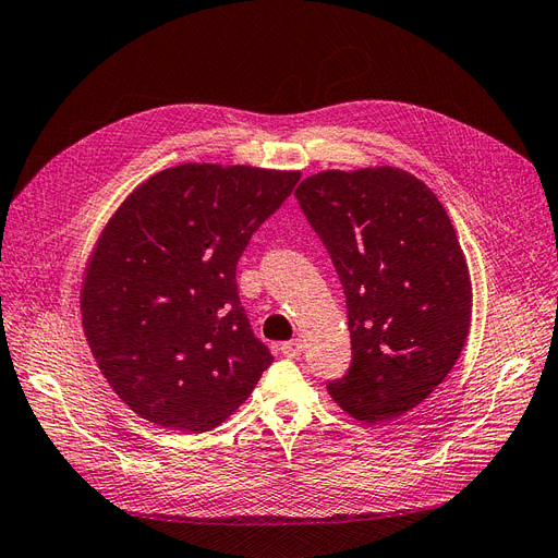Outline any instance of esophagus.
Here are the masks:
<instances>
[{
	"label": "esophagus",
	"mask_w": 558,
	"mask_h": 558,
	"mask_svg": "<svg viewBox=\"0 0 558 558\" xmlns=\"http://www.w3.org/2000/svg\"><path fill=\"white\" fill-rule=\"evenodd\" d=\"M281 354L283 356H288V360H298V356L302 354V350H304V343L300 341V339H293V341H286V343H281Z\"/></svg>",
	"instance_id": "esophagus-1"
}]
</instances>
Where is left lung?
<instances>
[{
	"label": "left lung",
	"mask_w": 558,
	"mask_h": 558,
	"mask_svg": "<svg viewBox=\"0 0 558 558\" xmlns=\"http://www.w3.org/2000/svg\"><path fill=\"white\" fill-rule=\"evenodd\" d=\"M341 279L352 362L327 391L354 418L416 408L456 366L472 283L437 196L403 169L323 171L295 190Z\"/></svg>",
	"instance_id": "8db88e82"
}]
</instances>
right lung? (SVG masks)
<instances>
[{
    "label": "right lung",
    "instance_id": "add662e5",
    "mask_svg": "<svg viewBox=\"0 0 558 558\" xmlns=\"http://www.w3.org/2000/svg\"><path fill=\"white\" fill-rule=\"evenodd\" d=\"M298 171L181 165L109 219L82 286V325L107 383L158 426L206 433L275 356L256 339L235 267Z\"/></svg>",
    "mask_w": 558,
    "mask_h": 558
}]
</instances>
